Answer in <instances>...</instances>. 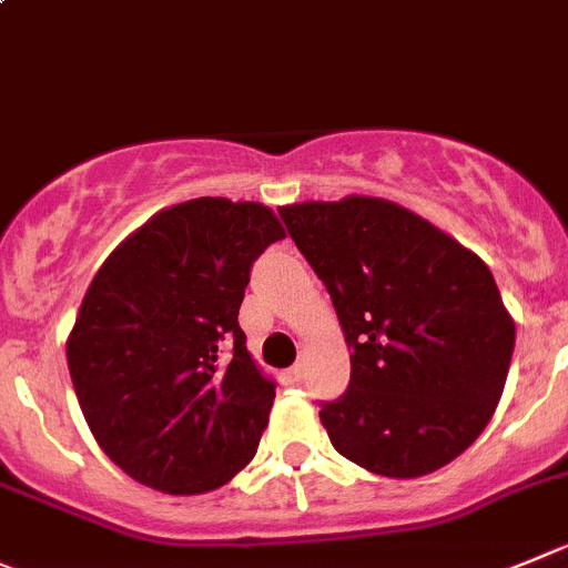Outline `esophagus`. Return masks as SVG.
<instances>
[{
  "instance_id": "obj_1",
  "label": "esophagus",
  "mask_w": 568,
  "mask_h": 568,
  "mask_svg": "<svg viewBox=\"0 0 568 568\" xmlns=\"http://www.w3.org/2000/svg\"><path fill=\"white\" fill-rule=\"evenodd\" d=\"M306 371H310V362H306V356H304V359H298L293 365V376H295V379H304Z\"/></svg>"
}]
</instances>
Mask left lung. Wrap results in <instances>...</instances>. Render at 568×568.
Here are the masks:
<instances>
[{"instance_id": "1", "label": "left lung", "mask_w": 568, "mask_h": 568, "mask_svg": "<svg viewBox=\"0 0 568 568\" xmlns=\"http://www.w3.org/2000/svg\"><path fill=\"white\" fill-rule=\"evenodd\" d=\"M278 214L351 348L348 390L321 409L334 449L390 479L460 457L499 404L516 345L488 264L385 197L306 200Z\"/></svg>"}]
</instances>
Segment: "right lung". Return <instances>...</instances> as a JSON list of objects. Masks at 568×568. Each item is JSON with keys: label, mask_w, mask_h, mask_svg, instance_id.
Returning a JSON list of instances; mask_svg holds the SVG:
<instances>
[{"label": "right lung", "mask_w": 568, "mask_h": 568, "mask_svg": "<svg viewBox=\"0 0 568 568\" xmlns=\"http://www.w3.org/2000/svg\"><path fill=\"white\" fill-rule=\"evenodd\" d=\"M284 236L262 203L186 200L139 225L91 278L69 374L94 440L136 483L209 494L256 455L275 382L236 315L253 258Z\"/></svg>", "instance_id": "right-lung-1"}]
</instances>
